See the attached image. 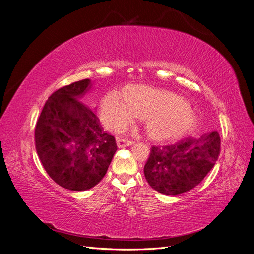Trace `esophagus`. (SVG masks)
Segmentation results:
<instances>
[{
  "mask_svg": "<svg viewBox=\"0 0 254 254\" xmlns=\"http://www.w3.org/2000/svg\"><path fill=\"white\" fill-rule=\"evenodd\" d=\"M134 143L132 141L129 140H125V139H119L118 140V147L119 148H124V147H128V146H131Z\"/></svg>",
  "mask_w": 254,
  "mask_h": 254,
  "instance_id": "34e87169",
  "label": "esophagus"
}]
</instances>
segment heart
<instances>
[{
	"label": "heart",
	"instance_id": "1",
	"mask_svg": "<svg viewBox=\"0 0 254 254\" xmlns=\"http://www.w3.org/2000/svg\"><path fill=\"white\" fill-rule=\"evenodd\" d=\"M105 124L121 131L135 115L143 120L146 131L157 142H175L190 134L198 126V118L183 96L167 90L146 86L130 87L125 97L112 91L101 104Z\"/></svg>",
	"mask_w": 254,
	"mask_h": 254
}]
</instances>
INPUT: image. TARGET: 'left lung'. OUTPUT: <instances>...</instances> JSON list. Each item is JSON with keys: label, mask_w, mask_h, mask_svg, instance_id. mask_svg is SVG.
<instances>
[{"label": "left lung", "mask_w": 254, "mask_h": 254, "mask_svg": "<svg viewBox=\"0 0 254 254\" xmlns=\"http://www.w3.org/2000/svg\"><path fill=\"white\" fill-rule=\"evenodd\" d=\"M219 152L217 131L204 133L199 139L187 137L170 146H152L144 166L145 178L153 190L163 195L187 193L212 170Z\"/></svg>", "instance_id": "obj_1"}]
</instances>
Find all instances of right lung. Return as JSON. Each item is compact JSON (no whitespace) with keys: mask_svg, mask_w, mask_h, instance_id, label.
Returning <instances> with one entry per match:
<instances>
[{"mask_svg":"<svg viewBox=\"0 0 254 254\" xmlns=\"http://www.w3.org/2000/svg\"><path fill=\"white\" fill-rule=\"evenodd\" d=\"M92 87L90 79H82L54 92L35 128L36 149L44 170L60 187L75 191L95 187L118 149L95 112L81 103Z\"/></svg>","mask_w":254,"mask_h":254,"instance_id":"right-lung-1","label":"right lung"}]
</instances>
